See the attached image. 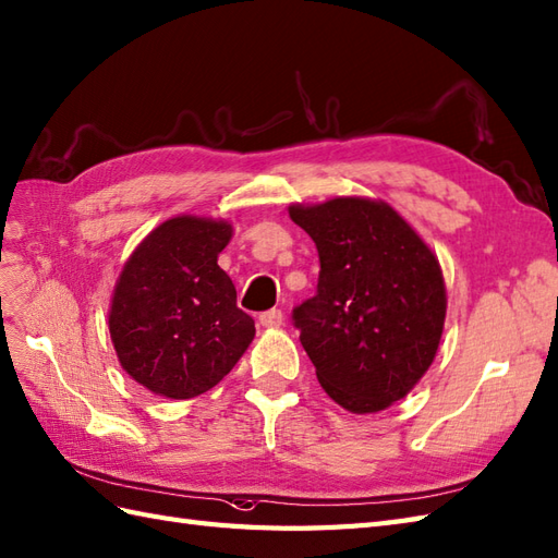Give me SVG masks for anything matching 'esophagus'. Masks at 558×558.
<instances>
[{"label":"esophagus","mask_w":558,"mask_h":558,"mask_svg":"<svg viewBox=\"0 0 558 558\" xmlns=\"http://www.w3.org/2000/svg\"><path fill=\"white\" fill-rule=\"evenodd\" d=\"M282 311L280 308H270V311H264L262 316H258V323H262L264 328H280L282 326Z\"/></svg>","instance_id":"34e87169"}]
</instances>
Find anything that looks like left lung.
Masks as SVG:
<instances>
[{"instance_id": "left-lung-1", "label": "left lung", "mask_w": 558, "mask_h": 558, "mask_svg": "<svg viewBox=\"0 0 558 558\" xmlns=\"http://www.w3.org/2000/svg\"><path fill=\"white\" fill-rule=\"evenodd\" d=\"M288 211L320 258L316 296L292 314L316 378L347 411H385L416 387L442 340L437 256L383 199L335 197Z\"/></svg>"}]
</instances>
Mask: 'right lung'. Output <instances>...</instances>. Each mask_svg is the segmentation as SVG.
Wrapping results in <instances>:
<instances>
[{"label": "right lung", "mask_w": 558, "mask_h": 558, "mask_svg": "<svg viewBox=\"0 0 558 558\" xmlns=\"http://www.w3.org/2000/svg\"><path fill=\"white\" fill-rule=\"evenodd\" d=\"M232 238L223 218L163 220L128 256L111 294L109 332L123 371L163 399L218 385L254 340L252 316L218 266Z\"/></svg>", "instance_id": "add662e5"}]
</instances>
